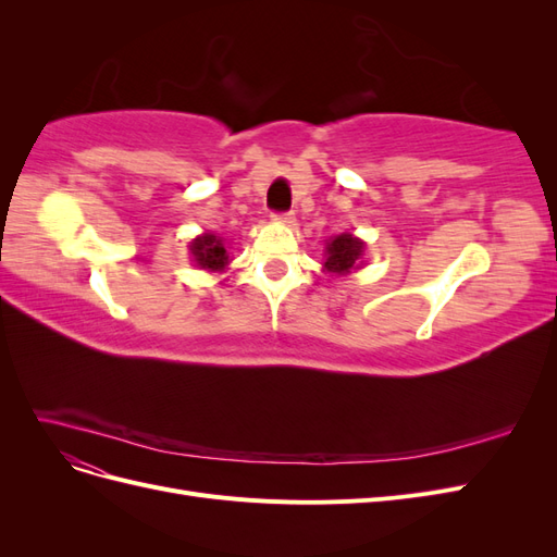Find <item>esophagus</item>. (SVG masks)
Instances as JSON below:
<instances>
[{
    "label": "esophagus",
    "instance_id": "1",
    "mask_svg": "<svg viewBox=\"0 0 557 557\" xmlns=\"http://www.w3.org/2000/svg\"><path fill=\"white\" fill-rule=\"evenodd\" d=\"M272 218H274V221H278V223H295V213L293 211H274L272 213Z\"/></svg>",
    "mask_w": 557,
    "mask_h": 557
}]
</instances>
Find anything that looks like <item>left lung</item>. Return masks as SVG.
Listing matches in <instances>:
<instances>
[{
  "instance_id": "left-lung-1",
  "label": "left lung",
  "mask_w": 557,
  "mask_h": 557,
  "mask_svg": "<svg viewBox=\"0 0 557 557\" xmlns=\"http://www.w3.org/2000/svg\"><path fill=\"white\" fill-rule=\"evenodd\" d=\"M364 244L352 237V234H339L327 246V262L325 269L330 274H346L352 267H358Z\"/></svg>"
}]
</instances>
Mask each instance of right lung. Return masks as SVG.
<instances>
[{"label":"right lung","mask_w":557,"mask_h":557,"mask_svg":"<svg viewBox=\"0 0 557 557\" xmlns=\"http://www.w3.org/2000/svg\"><path fill=\"white\" fill-rule=\"evenodd\" d=\"M190 250L195 256V262L201 269H211V272H215V269H223L227 264V250L223 242L213 237V234H205V237L195 239Z\"/></svg>","instance_id":"right-lung-1"}]
</instances>
